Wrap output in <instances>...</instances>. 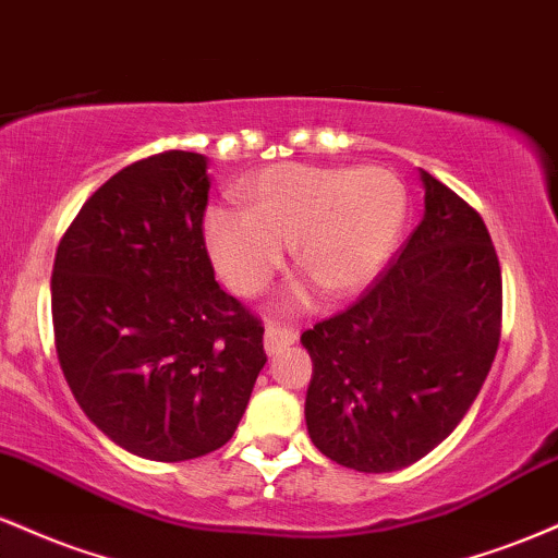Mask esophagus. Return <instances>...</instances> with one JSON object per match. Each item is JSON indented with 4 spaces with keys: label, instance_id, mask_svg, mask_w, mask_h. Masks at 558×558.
<instances>
[{
    "label": "esophagus",
    "instance_id": "1",
    "mask_svg": "<svg viewBox=\"0 0 558 558\" xmlns=\"http://www.w3.org/2000/svg\"><path fill=\"white\" fill-rule=\"evenodd\" d=\"M299 332L293 328H288V325H267L265 330V351L270 356L280 354V351L288 349V345L296 343Z\"/></svg>",
    "mask_w": 558,
    "mask_h": 558
}]
</instances>
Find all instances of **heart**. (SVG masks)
<instances>
[{
  "mask_svg": "<svg viewBox=\"0 0 558 558\" xmlns=\"http://www.w3.org/2000/svg\"><path fill=\"white\" fill-rule=\"evenodd\" d=\"M241 209L204 215V243L222 280L257 296L293 262L328 296H354L380 275L407 226V185L393 170L280 162L239 183Z\"/></svg>",
  "mask_w": 558,
  "mask_h": 558,
  "instance_id": "b5f03b06",
  "label": "heart"
}]
</instances>
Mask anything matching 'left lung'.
Listing matches in <instances>:
<instances>
[{
    "label": "left lung",
    "mask_w": 558,
    "mask_h": 558,
    "mask_svg": "<svg viewBox=\"0 0 558 558\" xmlns=\"http://www.w3.org/2000/svg\"><path fill=\"white\" fill-rule=\"evenodd\" d=\"M425 217L399 259L301 343L306 430L356 472H396L462 422L501 338V265L483 217L422 170Z\"/></svg>",
    "instance_id": "obj_1"
}]
</instances>
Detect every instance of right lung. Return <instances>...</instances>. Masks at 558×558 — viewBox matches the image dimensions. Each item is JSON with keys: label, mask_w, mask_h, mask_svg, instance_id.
Wrapping results in <instances>:
<instances>
[{"label": "right lung", "mask_w": 558, "mask_h": 558, "mask_svg": "<svg viewBox=\"0 0 558 558\" xmlns=\"http://www.w3.org/2000/svg\"><path fill=\"white\" fill-rule=\"evenodd\" d=\"M207 157L162 151L96 189L57 246L60 367L86 417L151 462L233 438L265 367V328L215 280Z\"/></svg>", "instance_id": "1"}]
</instances>
